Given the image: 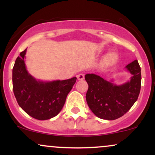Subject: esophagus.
I'll return each mask as SVG.
<instances>
[{"mask_svg":"<svg viewBox=\"0 0 155 155\" xmlns=\"http://www.w3.org/2000/svg\"><path fill=\"white\" fill-rule=\"evenodd\" d=\"M76 77H77V79L79 80H83L84 79V74H78L77 76H76Z\"/></svg>","mask_w":155,"mask_h":155,"instance_id":"esophagus-1","label":"esophagus"}]
</instances>
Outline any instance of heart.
I'll use <instances>...</instances> for the list:
<instances>
[{
	"mask_svg": "<svg viewBox=\"0 0 155 155\" xmlns=\"http://www.w3.org/2000/svg\"><path fill=\"white\" fill-rule=\"evenodd\" d=\"M118 59V56L116 53L113 52L107 55V57L105 59V63L108 64V65H111V64L114 63Z\"/></svg>",
	"mask_w": 155,
	"mask_h": 155,
	"instance_id": "obj_1",
	"label": "heart"
}]
</instances>
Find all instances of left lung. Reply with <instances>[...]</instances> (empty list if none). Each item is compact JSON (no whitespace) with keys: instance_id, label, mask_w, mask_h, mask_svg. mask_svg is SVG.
I'll return each instance as SVG.
<instances>
[{"instance_id":"left-lung-1","label":"left lung","mask_w":155,"mask_h":155,"mask_svg":"<svg viewBox=\"0 0 155 155\" xmlns=\"http://www.w3.org/2000/svg\"><path fill=\"white\" fill-rule=\"evenodd\" d=\"M132 74L130 81L116 85L93 74L85 75L88 84L86 100L94 114L103 120H114L122 117L138 99L140 90L141 74L138 60L126 66Z\"/></svg>"}]
</instances>
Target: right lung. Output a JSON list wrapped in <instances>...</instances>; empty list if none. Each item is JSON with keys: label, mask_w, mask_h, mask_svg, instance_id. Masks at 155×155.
<instances>
[{"label": "right lung", "mask_w": 155, "mask_h": 155, "mask_svg": "<svg viewBox=\"0 0 155 155\" xmlns=\"http://www.w3.org/2000/svg\"><path fill=\"white\" fill-rule=\"evenodd\" d=\"M26 50L17 57L12 71L14 94L19 106L28 115L38 120H49L62 110L76 77L48 82L37 81L26 69Z\"/></svg>", "instance_id": "right-lung-1"}]
</instances>
